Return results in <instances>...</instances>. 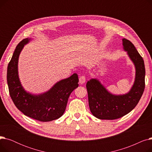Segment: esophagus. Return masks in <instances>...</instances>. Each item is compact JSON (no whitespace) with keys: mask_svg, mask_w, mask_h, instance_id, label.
<instances>
[{"mask_svg":"<svg viewBox=\"0 0 152 152\" xmlns=\"http://www.w3.org/2000/svg\"><path fill=\"white\" fill-rule=\"evenodd\" d=\"M86 77L84 76H82L79 79V83L80 84H83L84 83H86Z\"/></svg>","mask_w":152,"mask_h":152,"instance_id":"34e87169","label":"esophagus"}]
</instances>
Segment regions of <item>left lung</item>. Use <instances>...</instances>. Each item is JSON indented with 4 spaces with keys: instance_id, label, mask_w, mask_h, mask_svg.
<instances>
[{
    "instance_id": "8db88e82",
    "label": "left lung",
    "mask_w": 152,
    "mask_h": 152,
    "mask_svg": "<svg viewBox=\"0 0 152 152\" xmlns=\"http://www.w3.org/2000/svg\"><path fill=\"white\" fill-rule=\"evenodd\" d=\"M122 41L123 50L135 66V80L130 91L122 95L110 93L97 78L87 81L86 87L90 110L95 117L100 119L112 120L129 113L137 105L144 91V61L131 41L124 38Z\"/></svg>"
}]
</instances>
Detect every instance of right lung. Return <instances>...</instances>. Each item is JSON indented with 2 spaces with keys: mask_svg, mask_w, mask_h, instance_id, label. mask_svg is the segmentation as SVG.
<instances>
[{
  "mask_svg": "<svg viewBox=\"0 0 152 152\" xmlns=\"http://www.w3.org/2000/svg\"><path fill=\"white\" fill-rule=\"evenodd\" d=\"M31 40L26 38L18 44L8 65L7 79L10 95L15 106L25 115L40 121H51L65 112L69 95L79 86L78 76L74 73L42 94H33L25 91L19 78L18 64L21 50Z\"/></svg>",
  "mask_w": 152,
  "mask_h": 152,
  "instance_id": "1",
  "label": "right lung"
}]
</instances>
